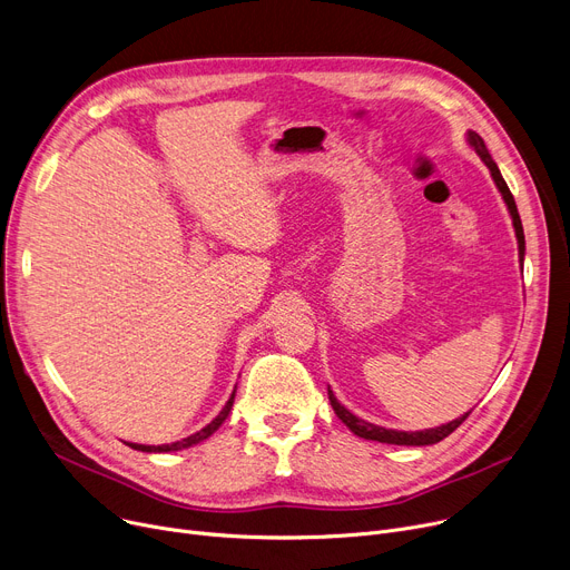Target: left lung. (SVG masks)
Masks as SVG:
<instances>
[{
	"instance_id": "1",
	"label": "left lung",
	"mask_w": 570,
	"mask_h": 570,
	"mask_svg": "<svg viewBox=\"0 0 570 570\" xmlns=\"http://www.w3.org/2000/svg\"><path fill=\"white\" fill-rule=\"evenodd\" d=\"M469 142H471V147L478 153V157H481V159L485 161V166L490 168L494 185H497V189L501 191V196H503V200H505V205H508V213H511V217H513V226H515V235H518V247H520V261H522V258H524V230H522V222H520V215H518L515 198H513L511 189H508L505 179L501 177L499 166L494 164L492 155L488 153L485 140H483L481 136H478L475 131H469ZM327 400H331V404H333V409H335L340 421H342L353 434L363 436V439H370V441L395 443V445H432V443H439V441H443L448 434H453V432L466 421V415L471 413V411H469V413H464L462 417H455V421H451V423H445V425H441V428L425 430V432H397V430H385V428L372 425V423H367V421H361V417L353 415L348 409H344V406L337 402V397L333 395V391H327Z\"/></svg>"
}]
</instances>
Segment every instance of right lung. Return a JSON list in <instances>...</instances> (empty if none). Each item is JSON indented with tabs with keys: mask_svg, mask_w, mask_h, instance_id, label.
Masks as SVG:
<instances>
[{
	"mask_svg": "<svg viewBox=\"0 0 570 570\" xmlns=\"http://www.w3.org/2000/svg\"><path fill=\"white\" fill-rule=\"evenodd\" d=\"M233 400H235V391H233L230 400L226 402V406L222 409V413L215 417L213 423L205 425L200 432H196V434H191V436H187V439H183V441H175V443H164V445H140V443H129V445L134 448V451H142V453H170V451H183V448L196 445V443H200L203 439H207L209 434H215V432L222 428V423L226 421L228 413H230V409H233Z\"/></svg>",
	"mask_w": 570,
	"mask_h": 570,
	"instance_id": "1",
	"label": "right lung"
}]
</instances>
